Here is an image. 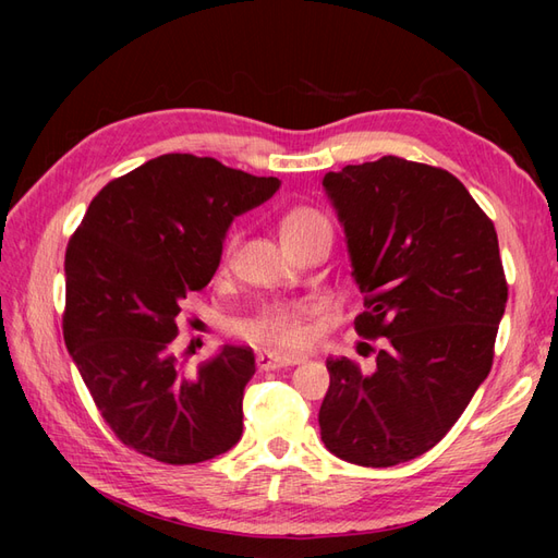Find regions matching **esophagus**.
Masks as SVG:
<instances>
[{
    "instance_id": "esophagus-1",
    "label": "esophagus",
    "mask_w": 558,
    "mask_h": 558,
    "mask_svg": "<svg viewBox=\"0 0 558 558\" xmlns=\"http://www.w3.org/2000/svg\"><path fill=\"white\" fill-rule=\"evenodd\" d=\"M258 369H275V367H289V365H298L302 363L300 356H279V353H269V351H260L258 353Z\"/></svg>"
}]
</instances>
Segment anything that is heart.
Masks as SVG:
<instances>
[{
	"label": "heart",
	"instance_id": "heart-1",
	"mask_svg": "<svg viewBox=\"0 0 558 558\" xmlns=\"http://www.w3.org/2000/svg\"><path fill=\"white\" fill-rule=\"evenodd\" d=\"M330 228L326 214H320L314 207L298 205L291 207L281 216L279 221V238L283 244L305 238V234ZM234 246V234H230L223 246V260L230 258ZM312 302H283V305H269L256 312L253 316L242 318L238 324V332L246 337L248 342L263 347H272L279 351H295L310 342V316Z\"/></svg>",
	"mask_w": 558,
	"mask_h": 558
}]
</instances>
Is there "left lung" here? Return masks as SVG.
Here are the masks:
<instances>
[{"instance_id": "left-lung-1", "label": "left lung", "mask_w": 558, "mask_h": 558, "mask_svg": "<svg viewBox=\"0 0 558 558\" xmlns=\"http://www.w3.org/2000/svg\"><path fill=\"white\" fill-rule=\"evenodd\" d=\"M344 226L373 373L328 359L320 440L337 459L391 468L433 449L492 373L508 281L494 221L442 167L384 156L324 177Z\"/></svg>"}]
</instances>
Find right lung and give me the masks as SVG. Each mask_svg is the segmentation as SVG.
I'll return each mask as SVG.
<instances>
[{"mask_svg": "<svg viewBox=\"0 0 558 558\" xmlns=\"http://www.w3.org/2000/svg\"><path fill=\"white\" fill-rule=\"evenodd\" d=\"M277 177L167 154L109 181L64 253L62 335L105 424L125 447L193 465L240 442L251 347H223L195 375L172 342L185 293L221 260L234 216L263 205Z\"/></svg>", "mask_w": 558, "mask_h": 558, "instance_id": "right-lung-1", "label": "right lung"}]
</instances>
